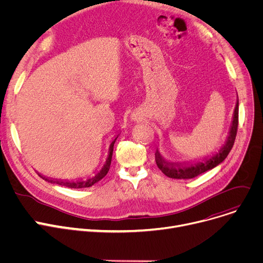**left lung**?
I'll return each instance as SVG.
<instances>
[{
	"label": "left lung",
	"instance_id": "left-lung-1",
	"mask_svg": "<svg viewBox=\"0 0 263 263\" xmlns=\"http://www.w3.org/2000/svg\"><path fill=\"white\" fill-rule=\"evenodd\" d=\"M238 119H239V100L237 99L235 110L231 119V124L228 132V136L225 140V143L220 147V149L212 154L210 156L200 158L198 160H191L186 162H171L165 160L160 154L159 149L155 153V160L157 166L161 170L162 173L167 177L176 179H189L193 178L199 174L209 171V170L219 165L225 160L230 149L233 148L235 143V139L237 136L238 129Z\"/></svg>",
	"mask_w": 263,
	"mask_h": 263
}]
</instances>
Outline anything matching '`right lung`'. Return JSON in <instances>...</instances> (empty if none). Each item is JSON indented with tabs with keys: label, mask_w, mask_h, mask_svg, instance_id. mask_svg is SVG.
I'll use <instances>...</instances> for the list:
<instances>
[{
	"label": "right lung",
	"mask_w": 263,
	"mask_h": 263,
	"mask_svg": "<svg viewBox=\"0 0 263 263\" xmlns=\"http://www.w3.org/2000/svg\"><path fill=\"white\" fill-rule=\"evenodd\" d=\"M119 137V135H117L115 137V139L112 140V142L109 145V149H108V155L106 158V161L104 162L102 168L100 171H98L97 174H95L93 176H90L87 178H80V179H76V180H67V179H57V178H51V177H46L40 173L37 172V174L44 180L49 181L51 183H56L59 184V186H65L71 189H81V188H89L92 187L93 184H96L97 182H99L103 177L106 176V174L109 171V167H110V163H111V157H112V152H114V145L115 142L117 140V138Z\"/></svg>",
	"instance_id": "add662e5"
}]
</instances>
